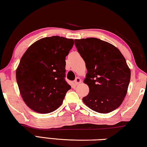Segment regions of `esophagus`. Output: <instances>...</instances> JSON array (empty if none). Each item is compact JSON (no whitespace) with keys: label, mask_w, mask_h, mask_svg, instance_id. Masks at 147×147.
I'll use <instances>...</instances> for the list:
<instances>
[{"label":"esophagus","mask_w":147,"mask_h":147,"mask_svg":"<svg viewBox=\"0 0 147 147\" xmlns=\"http://www.w3.org/2000/svg\"><path fill=\"white\" fill-rule=\"evenodd\" d=\"M81 82H82L81 79L78 78V77H77V78H76V79L74 80V84H75V85H78V84L81 83Z\"/></svg>","instance_id":"34e87169"}]
</instances>
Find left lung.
<instances>
[{
  "mask_svg": "<svg viewBox=\"0 0 147 147\" xmlns=\"http://www.w3.org/2000/svg\"><path fill=\"white\" fill-rule=\"evenodd\" d=\"M88 70L84 83L88 94L82 100L92 110L108 113L119 108L127 93L130 69L120 51L113 45L90 38L74 39Z\"/></svg>",
  "mask_w": 147,
  "mask_h": 147,
  "instance_id": "obj_1",
  "label": "left lung"
}]
</instances>
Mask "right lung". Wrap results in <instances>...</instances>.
I'll return each instance as SVG.
<instances>
[{"instance_id": "1", "label": "right lung", "mask_w": 147, "mask_h": 147, "mask_svg": "<svg viewBox=\"0 0 147 147\" xmlns=\"http://www.w3.org/2000/svg\"><path fill=\"white\" fill-rule=\"evenodd\" d=\"M74 40L52 36L28 47L16 69V80L24 102L32 110L49 113L61 105L71 89L65 80V57Z\"/></svg>"}]
</instances>
